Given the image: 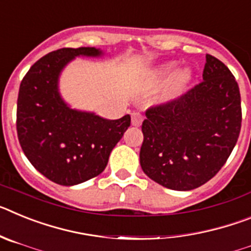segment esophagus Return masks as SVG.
<instances>
[{
	"instance_id": "1",
	"label": "esophagus",
	"mask_w": 251,
	"mask_h": 251,
	"mask_svg": "<svg viewBox=\"0 0 251 251\" xmlns=\"http://www.w3.org/2000/svg\"><path fill=\"white\" fill-rule=\"evenodd\" d=\"M143 122V117H142L141 113L138 112H134L132 113V124L134 127H139Z\"/></svg>"
}]
</instances>
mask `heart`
<instances>
[{
  "mask_svg": "<svg viewBox=\"0 0 251 251\" xmlns=\"http://www.w3.org/2000/svg\"><path fill=\"white\" fill-rule=\"evenodd\" d=\"M177 69H178V63H176V61H168V63L162 64L151 73L150 83L152 85H159V84L167 81L168 79H171L176 74V75L174 77V83H172L174 88L175 89L182 88L190 79V70L183 69V70H179L177 73Z\"/></svg>",
  "mask_w": 251,
  "mask_h": 251,
  "instance_id": "1",
  "label": "heart"
}]
</instances>
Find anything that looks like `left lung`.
I'll return each mask as SVG.
<instances>
[{
    "label": "left lung",
    "instance_id": "1",
    "mask_svg": "<svg viewBox=\"0 0 251 251\" xmlns=\"http://www.w3.org/2000/svg\"><path fill=\"white\" fill-rule=\"evenodd\" d=\"M202 79L182 97L150 108L142 124V170L176 191H190L211 179L240 133V90L229 68L207 54Z\"/></svg>",
    "mask_w": 251,
    "mask_h": 251
}]
</instances>
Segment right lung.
<instances>
[{
    "mask_svg": "<svg viewBox=\"0 0 251 251\" xmlns=\"http://www.w3.org/2000/svg\"><path fill=\"white\" fill-rule=\"evenodd\" d=\"M95 48H64L37 60L22 79L17 136L31 165L52 182L74 186L98 176L130 126V115L105 119L73 109L59 92V77L77 56L99 57Z\"/></svg>",
    "mask_w": 251,
    "mask_h": 251,
    "instance_id": "obj_1",
    "label": "right lung"
}]
</instances>
